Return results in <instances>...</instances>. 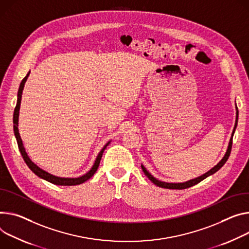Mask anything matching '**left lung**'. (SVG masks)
Instances as JSON below:
<instances>
[{
    "mask_svg": "<svg viewBox=\"0 0 249 249\" xmlns=\"http://www.w3.org/2000/svg\"><path fill=\"white\" fill-rule=\"evenodd\" d=\"M237 119H238V111L236 112V121H235V125H234V128H233V132H232V135H231V141H230V144H229V148H228V151L227 153H225L224 157L222 158V160L215 166L213 167L212 170H210L208 173H206L205 175H202L196 178H194V179H191L189 180V182H186V183H178V184H173V183H165V182H162V180H159L155 178L147 170L146 168L142 165V170L145 174V176H147V178L151 180L152 183H154L157 187H160V188H164V189H170V190H184V189H188L190 187H193L196 184H198L199 182H201L202 179H205L206 178H208L209 176L214 174L215 172H217L224 164L225 162L228 161L229 157L231 155V147H232V137H233V134H234V131H235V128H236V125H237Z\"/></svg>",
    "mask_w": 249,
    "mask_h": 249,
    "instance_id": "1",
    "label": "left lung"
}]
</instances>
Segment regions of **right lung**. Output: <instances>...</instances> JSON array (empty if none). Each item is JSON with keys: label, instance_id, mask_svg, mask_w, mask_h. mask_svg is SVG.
<instances>
[{"label": "right lung", "instance_id": "right-lung-1", "mask_svg": "<svg viewBox=\"0 0 249 249\" xmlns=\"http://www.w3.org/2000/svg\"><path fill=\"white\" fill-rule=\"evenodd\" d=\"M30 75V72L26 75V77L21 80L20 82V85H19V88H18V101H17V105H16V108H15V111H14V132H15V136H16V139H17V142H18V150L22 156V159H24V161L26 162V164L28 165V167L31 169V171H33V173H35L37 177L43 178L48 180V182L52 183V184H54V185H58V186H76V185H80L84 182H86L87 179H89L90 178H91L95 172L97 171L98 169V166L100 164V160H101V157H102V154L105 150V148L108 146L109 142L103 147V149L99 152L96 160H95V163L93 165V167L91 168V170H90L87 174L79 177V178H59V177H55L46 171L41 170L39 167H37L34 162H32V160L29 158L25 148H24V145H22V141L20 139V136H19V133H18V111H19V105H20V100H21V94H22V90H24V86H25V83L28 79V76Z\"/></svg>", "mask_w": 249, "mask_h": 249}]
</instances>
